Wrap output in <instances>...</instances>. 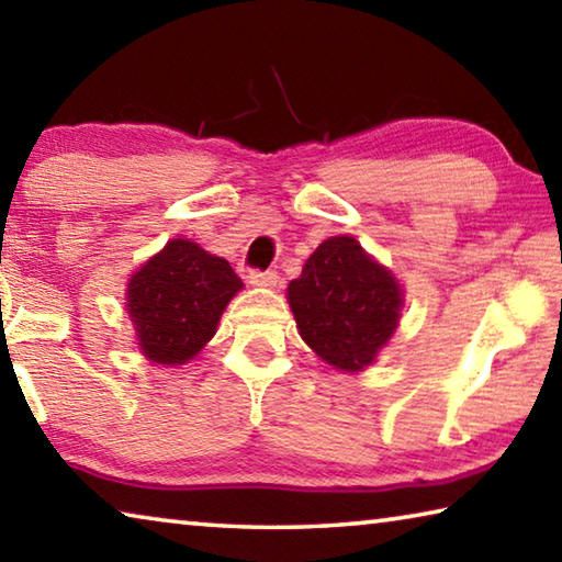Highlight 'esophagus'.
I'll return each instance as SVG.
<instances>
[{"instance_id":"1","label":"esophagus","mask_w":562,"mask_h":562,"mask_svg":"<svg viewBox=\"0 0 562 562\" xmlns=\"http://www.w3.org/2000/svg\"><path fill=\"white\" fill-rule=\"evenodd\" d=\"M276 281H279V276L276 271H259V269H251L248 271V283H254V286H276Z\"/></svg>"}]
</instances>
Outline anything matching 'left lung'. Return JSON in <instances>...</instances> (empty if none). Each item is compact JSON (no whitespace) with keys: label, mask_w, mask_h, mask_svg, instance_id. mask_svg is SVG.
I'll use <instances>...</instances> for the list:
<instances>
[{"label":"left lung","mask_w":562,"mask_h":562,"mask_svg":"<svg viewBox=\"0 0 562 562\" xmlns=\"http://www.w3.org/2000/svg\"><path fill=\"white\" fill-rule=\"evenodd\" d=\"M301 338L330 366L358 371L389 341L401 311L393 276L351 236H334L289 283Z\"/></svg>","instance_id":"left-lung-1"}]
</instances>
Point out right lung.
<instances>
[{"label":"right lung","instance_id":"1","mask_svg":"<svg viewBox=\"0 0 562 562\" xmlns=\"http://www.w3.org/2000/svg\"><path fill=\"white\" fill-rule=\"evenodd\" d=\"M241 286L226 259L173 238L128 281L126 306L144 356L164 366L194 358Z\"/></svg>","mask_w":562,"mask_h":562}]
</instances>
